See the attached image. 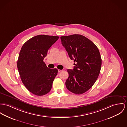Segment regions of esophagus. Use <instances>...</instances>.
Instances as JSON below:
<instances>
[{"instance_id": "obj_1", "label": "esophagus", "mask_w": 127, "mask_h": 127, "mask_svg": "<svg viewBox=\"0 0 127 127\" xmlns=\"http://www.w3.org/2000/svg\"><path fill=\"white\" fill-rule=\"evenodd\" d=\"M62 71V70H61V69H58V72H61Z\"/></svg>"}]
</instances>
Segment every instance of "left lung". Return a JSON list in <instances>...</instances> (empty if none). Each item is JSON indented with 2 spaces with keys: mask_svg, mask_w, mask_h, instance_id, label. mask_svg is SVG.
Returning <instances> with one entry per match:
<instances>
[{
  "mask_svg": "<svg viewBox=\"0 0 127 127\" xmlns=\"http://www.w3.org/2000/svg\"><path fill=\"white\" fill-rule=\"evenodd\" d=\"M61 43L74 60V68L68 69L66 88L76 94L87 92L96 81L101 66L100 55L96 45L79 34L61 36Z\"/></svg>",
  "mask_w": 127,
  "mask_h": 127,
  "instance_id": "obj_1",
  "label": "left lung"
}]
</instances>
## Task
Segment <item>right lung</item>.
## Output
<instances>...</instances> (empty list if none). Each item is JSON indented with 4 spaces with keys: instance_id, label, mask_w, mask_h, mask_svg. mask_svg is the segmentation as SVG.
<instances>
[{
    "instance_id": "add662e5",
    "label": "right lung",
    "mask_w": 127,
    "mask_h": 127,
    "mask_svg": "<svg viewBox=\"0 0 127 127\" xmlns=\"http://www.w3.org/2000/svg\"><path fill=\"white\" fill-rule=\"evenodd\" d=\"M59 38L37 35L26 41L20 50L17 68L21 79L26 88L35 95L43 96L49 92L58 74V69L48 68L43 59Z\"/></svg>"
}]
</instances>
